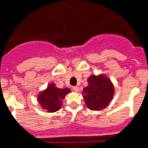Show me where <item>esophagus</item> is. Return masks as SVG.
Wrapping results in <instances>:
<instances>
[{
  "label": "esophagus",
  "mask_w": 148,
  "mask_h": 148,
  "mask_svg": "<svg viewBox=\"0 0 148 148\" xmlns=\"http://www.w3.org/2000/svg\"><path fill=\"white\" fill-rule=\"evenodd\" d=\"M72 90H74V92H78L79 90V87H73Z\"/></svg>",
  "instance_id": "1"
}]
</instances>
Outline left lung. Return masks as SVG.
<instances>
[{
    "instance_id": "obj_1",
    "label": "left lung",
    "mask_w": 148,
    "mask_h": 148,
    "mask_svg": "<svg viewBox=\"0 0 148 148\" xmlns=\"http://www.w3.org/2000/svg\"><path fill=\"white\" fill-rule=\"evenodd\" d=\"M87 81L88 85L84 87L82 91L85 105L92 110L106 108L112 100L114 95L112 82L104 74L91 75Z\"/></svg>"
}]
</instances>
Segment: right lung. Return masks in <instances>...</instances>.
I'll list each match as a JSON object with an SVG mask.
<instances>
[{
  "label": "right lung",
  "mask_w": 148,
  "mask_h": 148,
  "mask_svg": "<svg viewBox=\"0 0 148 148\" xmlns=\"http://www.w3.org/2000/svg\"><path fill=\"white\" fill-rule=\"evenodd\" d=\"M71 90L67 87L58 88L55 83H51L47 88L40 92L38 95V101L43 110L48 113H53L61 108L62 100L65 98Z\"/></svg>",
  "instance_id": "add662e5"
}]
</instances>
